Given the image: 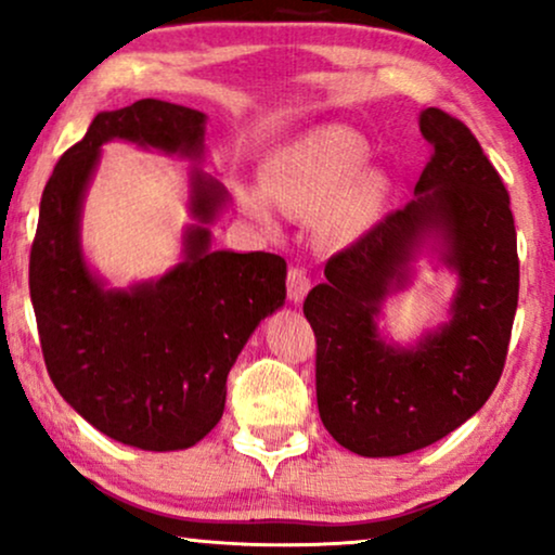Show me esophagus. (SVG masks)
Wrapping results in <instances>:
<instances>
[{"instance_id":"obj_1","label":"esophagus","mask_w":555,"mask_h":555,"mask_svg":"<svg viewBox=\"0 0 555 555\" xmlns=\"http://www.w3.org/2000/svg\"><path fill=\"white\" fill-rule=\"evenodd\" d=\"M309 291H311V275L300 264H293L288 270V298L300 304Z\"/></svg>"}]
</instances>
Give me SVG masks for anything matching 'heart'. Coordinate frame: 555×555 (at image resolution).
I'll return each mask as SVG.
<instances>
[{
  "label": "heart",
  "mask_w": 555,
  "mask_h": 555,
  "mask_svg": "<svg viewBox=\"0 0 555 555\" xmlns=\"http://www.w3.org/2000/svg\"><path fill=\"white\" fill-rule=\"evenodd\" d=\"M367 156L365 141L350 128L332 126L311 133L291 149L283 159H278L264 175V193L272 203H278L291 216H313L336 192L362 167ZM350 182V181H349ZM351 183V182H350ZM347 184V183H346ZM348 185V184H347ZM371 180H353L335 201L331 202L319 218V229L330 242H345L350 238L365 216L367 201H371ZM249 214L267 221L264 205L259 197H244Z\"/></svg>",
  "instance_id": "b5f03b06"
}]
</instances>
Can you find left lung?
<instances>
[{"label": "left lung", "mask_w": 555, "mask_h": 555, "mask_svg": "<svg viewBox=\"0 0 555 555\" xmlns=\"http://www.w3.org/2000/svg\"><path fill=\"white\" fill-rule=\"evenodd\" d=\"M420 128L433 152L414 201L332 255L326 283L304 300L321 422L341 448L367 457L414 453L470 420L502 378L517 311V234L502 177L463 120L427 107ZM429 230L441 231L446 261L462 278L454 319L414 351H396L374 319L405 284L408 259Z\"/></svg>", "instance_id": "obj_1"}]
</instances>
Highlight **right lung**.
<instances>
[{"label":"right lung","mask_w":555,"mask_h":555,"mask_svg":"<svg viewBox=\"0 0 555 555\" xmlns=\"http://www.w3.org/2000/svg\"><path fill=\"white\" fill-rule=\"evenodd\" d=\"M205 115L164 100L100 113L66 149L43 197L30 249V298L59 393L102 435L141 450H182L216 427L225 378L267 313L285 300V259L210 251L203 225L159 283L102 291L79 249L81 195L111 139L201 156ZM223 188L193 175V214L208 223Z\"/></svg>","instance_id":"add662e5"}]
</instances>
